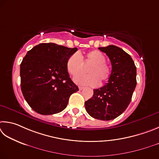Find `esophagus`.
Returning a JSON list of instances; mask_svg holds the SVG:
<instances>
[{"instance_id": "esophagus-1", "label": "esophagus", "mask_w": 159, "mask_h": 159, "mask_svg": "<svg viewBox=\"0 0 159 159\" xmlns=\"http://www.w3.org/2000/svg\"><path fill=\"white\" fill-rule=\"evenodd\" d=\"M83 89H84V87H79V89L80 90H82Z\"/></svg>"}]
</instances>
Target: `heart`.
<instances>
[{
  "label": "heart",
  "instance_id": "1",
  "mask_svg": "<svg viewBox=\"0 0 159 159\" xmlns=\"http://www.w3.org/2000/svg\"><path fill=\"white\" fill-rule=\"evenodd\" d=\"M105 55L98 50H92L85 55L84 62L91 64L87 68L89 74L79 75L75 77V83L81 85H88L96 87L101 83L107 82L110 77L111 68L105 63ZM83 62L82 57L78 53H75L70 57L66 61L67 70L72 76L80 74L83 70Z\"/></svg>",
  "mask_w": 159,
  "mask_h": 159
}]
</instances>
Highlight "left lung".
I'll return each instance as SVG.
<instances>
[{"label":"left lung","instance_id":"1","mask_svg":"<svg viewBox=\"0 0 159 159\" xmlns=\"http://www.w3.org/2000/svg\"><path fill=\"white\" fill-rule=\"evenodd\" d=\"M112 64L108 82L93 90L91 98L85 102V108L92 117L110 121L121 115L130 104L137 81L136 67L130 56L115 45L99 47Z\"/></svg>","mask_w":159,"mask_h":159}]
</instances>
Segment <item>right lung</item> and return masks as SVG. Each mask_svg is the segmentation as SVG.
Segmentation results:
<instances>
[{"instance_id":"1","label":"right lung","mask_w":159,"mask_h":159,"mask_svg":"<svg viewBox=\"0 0 159 159\" xmlns=\"http://www.w3.org/2000/svg\"><path fill=\"white\" fill-rule=\"evenodd\" d=\"M77 51L55 43H41L27 52L20 65L21 89L28 104L40 115L61 112L70 96L79 91L66 68Z\"/></svg>"}]
</instances>
